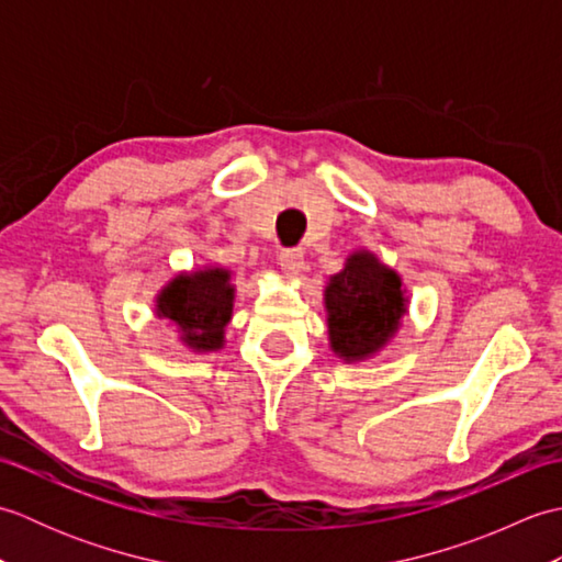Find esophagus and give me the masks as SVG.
I'll list each match as a JSON object with an SVG mask.
<instances>
[{"instance_id": "esophagus-1", "label": "esophagus", "mask_w": 562, "mask_h": 562, "mask_svg": "<svg viewBox=\"0 0 562 562\" xmlns=\"http://www.w3.org/2000/svg\"><path fill=\"white\" fill-rule=\"evenodd\" d=\"M278 262H280L284 274H300L304 268V254L300 248H288V250H282Z\"/></svg>"}]
</instances>
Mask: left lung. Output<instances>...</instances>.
<instances>
[{
	"label": "left lung",
	"mask_w": 562,
	"mask_h": 562,
	"mask_svg": "<svg viewBox=\"0 0 562 562\" xmlns=\"http://www.w3.org/2000/svg\"><path fill=\"white\" fill-rule=\"evenodd\" d=\"M328 342L342 362H362L381 352L408 314L401 274L372 250H352L345 268L324 290Z\"/></svg>",
	"instance_id": "left-lung-1"
}]
</instances>
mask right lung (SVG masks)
Returning a JSON list of instances; mask_svg holds the SVG:
<instances>
[{"mask_svg": "<svg viewBox=\"0 0 562 562\" xmlns=\"http://www.w3.org/2000/svg\"><path fill=\"white\" fill-rule=\"evenodd\" d=\"M232 270L202 266L178 272L157 294L154 314L176 328L178 340L193 352H217L224 348V328L234 314Z\"/></svg>", "mask_w": 562, "mask_h": 562, "instance_id": "add662e5", "label": "right lung"}]
</instances>
